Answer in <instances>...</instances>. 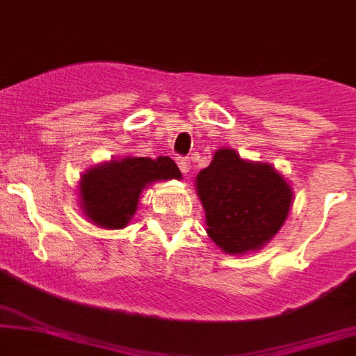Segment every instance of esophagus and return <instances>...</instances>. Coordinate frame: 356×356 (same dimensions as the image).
<instances>
[{"mask_svg":"<svg viewBox=\"0 0 356 356\" xmlns=\"http://www.w3.org/2000/svg\"><path fill=\"white\" fill-rule=\"evenodd\" d=\"M176 163H178V167H180V171L184 172V175H187V172L191 171V162L187 160V158H178Z\"/></svg>","mask_w":356,"mask_h":356,"instance_id":"34e87169","label":"esophagus"}]
</instances>
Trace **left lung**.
Returning a JSON list of instances; mask_svg holds the SVG:
<instances>
[{"instance_id": "obj_1", "label": "left lung", "mask_w": 356, "mask_h": 356, "mask_svg": "<svg viewBox=\"0 0 356 356\" xmlns=\"http://www.w3.org/2000/svg\"><path fill=\"white\" fill-rule=\"evenodd\" d=\"M209 238L227 254L259 250L286 221L293 193L270 163L218 149L196 176Z\"/></svg>"}]
</instances>
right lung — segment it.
Segmentation results:
<instances>
[{"mask_svg": "<svg viewBox=\"0 0 356 356\" xmlns=\"http://www.w3.org/2000/svg\"><path fill=\"white\" fill-rule=\"evenodd\" d=\"M180 180L181 172L169 156H126L91 167L81 176V209L88 220L102 229H124L147 185Z\"/></svg>", "mask_w": 356, "mask_h": 356, "instance_id": "1", "label": "right lung"}]
</instances>
